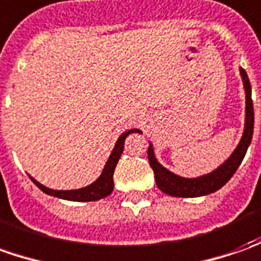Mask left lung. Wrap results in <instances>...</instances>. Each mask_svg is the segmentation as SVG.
<instances>
[{
	"instance_id": "obj_1",
	"label": "left lung",
	"mask_w": 261,
	"mask_h": 261,
	"mask_svg": "<svg viewBox=\"0 0 261 261\" xmlns=\"http://www.w3.org/2000/svg\"><path fill=\"white\" fill-rule=\"evenodd\" d=\"M240 77L243 81V88L246 94V110H244V128L239 144L236 145L233 153L220 164L219 167L207 174L197 175V177H181L170 171L157 160L154 153V145L148 143V161L154 171L155 184L163 193L173 197H200L207 196L221 189L226 182L231 178L236 170L242 164L246 151L249 148L253 137V127H254V111H253V101H251V86H250L247 72L239 68Z\"/></svg>"
}]
</instances>
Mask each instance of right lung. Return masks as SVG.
<instances>
[{"mask_svg": "<svg viewBox=\"0 0 261 261\" xmlns=\"http://www.w3.org/2000/svg\"><path fill=\"white\" fill-rule=\"evenodd\" d=\"M133 133H141V130L138 128H131V130L123 133L120 137L117 138L114 148L110 154L108 160L106 161V166L102 168L101 174L98 175V178L93 181L91 184H88L86 187H81V189H74V190H54V189H49L47 186H44L40 181H37L34 177L30 175V178L33 180V182L40 189L44 191L45 194L48 196H54V197L63 198V200H68V201H95V200H100V198L107 197L108 194H111V191L114 190V181H113V174H114V170L121 153L124 150V141L125 138L128 137Z\"/></svg>", "mask_w": 261, "mask_h": 261, "instance_id": "add662e5", "label": "right lung"}]
</instances>
